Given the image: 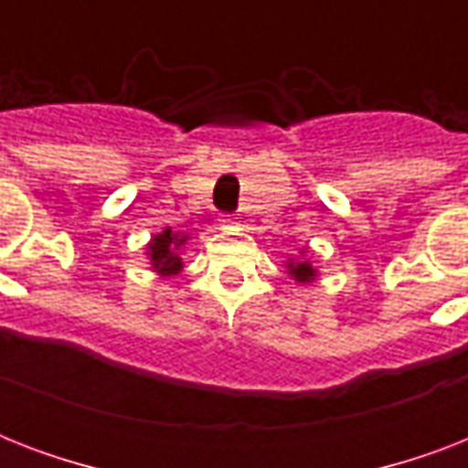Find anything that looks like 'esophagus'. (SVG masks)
Segmentation results:
<instances>
[{"mask_svg":"<svg viewBox=\"0 0 468 468\" xmlns=\"http://www.w3.org/2000/svg\"><path fill=\"white\" fill-rule=\"evenodd\" d=\"M220 228L228 230V233H235V230L240 228V220L235 218V216H223V218H220Z\"/></svg>","mask_w":468,"mask_h":468,"instance_id":"34e87169","label":"esophagus"}]
</instances>
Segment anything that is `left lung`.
<instances>
[{
	"label": "left lung",
	"instance_id": "obj_1",
	"mask_svg": "<svg viewBox=\"0 0 468 468\" xmlns=\"http://www.w3.org/2000/svg\"><path fill=\"white\" fill-rule=\"evenodd\" d=\"M299 255V260H296V257H289V260H286V274H289L299 286H308L318 279V267H315L308 257H303V250H301Z\"/></svg>",
	"mask_w": 468,
	"mask_h": 468
}]
</instances>
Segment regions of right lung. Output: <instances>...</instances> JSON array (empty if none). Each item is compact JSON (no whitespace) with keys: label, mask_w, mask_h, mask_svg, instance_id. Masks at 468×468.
<instances>
[{"label":"right lung","mask_w":468,"mask_h":468,"mask_svg":"<svg viewBox=\"0 0 468 468\" xmlns=\"http://www.w3.org/2000/svg\"><path fill=\"white\" fill-rule=\"evenodd\" d=\"M191 240L189 233H179L172 228H165L160 233L150 238L145 245V255L150 260V270L155 271L160 279H172L176 274H182V250L186 248V242Z\"/></svg>","instance_id":"add662e5"}]
</instances>
